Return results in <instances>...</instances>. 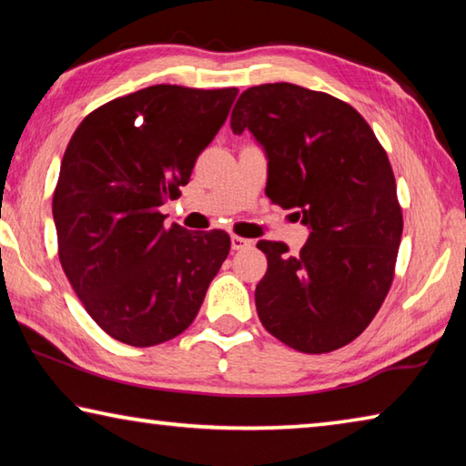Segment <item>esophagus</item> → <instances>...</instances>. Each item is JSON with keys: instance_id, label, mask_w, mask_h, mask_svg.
I'll return each instance as SVG.
<instances>
[{"instance_id": "obj_1", "label": "esophagus", "mask_w": 466, "mask_h": 466, "mask_svg": "<svg viewBox=\"0 0 466 466\" xmlns=\"http://www.w3.org/2000/svg\"><path fill=\"white\" fill-rule=\"evenodd\" d=\"M252 244V240L242 238V236H232V250H244L248 248Z\"/></svg>"}]
</instances>
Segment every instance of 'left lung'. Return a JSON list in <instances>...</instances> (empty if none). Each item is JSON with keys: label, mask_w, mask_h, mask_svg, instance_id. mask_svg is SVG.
I'll list each match as a JSON object with an SVG mask.
<instances>
[{"label": "left lung", "mask_w": 466, "mask_h": 466, "mask_svg": "<svg viewBox=\"0 0 466 466\" xmlns=\"http://www.w3.org/2000/svg\"><path fill=\"white\" fill-rule=\"evenodd\" d=\"M230 125L263 146L267 197L310 228L296 257L283 242H257L267 255L258 319L302 353L351 343L389 294L403 234L389 156L351 105L288 82L244 90Z\"/></svg>", "instance_id": "1"}]
</instances>
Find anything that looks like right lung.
<instances>
[{"label":"right lung","instance_id":"add662e5","mask_svg":"<svg viewBox=\"0 0 466 466\" xmlns=\"http://www.w3.org/2000/svg\"><path fill=\"white\" fill-rule=\"evenodd\" d=\"M238 90L157 84L86 116L53 193L59 261L94 322L152 347L191 325L230 252L224 230L164 226L160 208L188 183Z\"/></svg>","mask_w":466,"mask_h":466}]
</instances>
